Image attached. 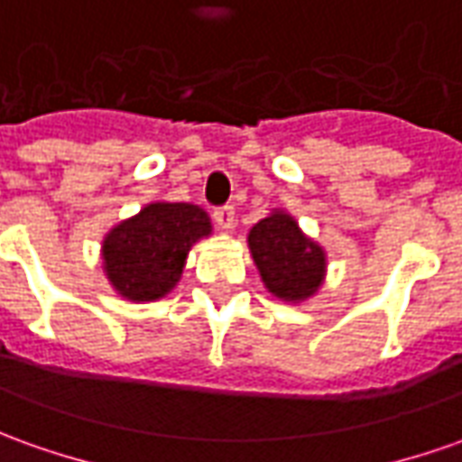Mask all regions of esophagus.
I'll return each mask as SVG.
<instances>
[{"label": "esophagus", "mask_w": 462, "mask_h": 462, "mask_svg": "<svg viewBox=\"0 0 462 462\" xmlns=\"http://www.w3.org/2000/svg\"><path fill=\"white\" fill-rule=\"evenodd\" d=\"M213 221H216V226H218L221 231H231V228H234V208H231V206L216 208V211H213Z\"/></svg>", "instance_id": "esophagus-1"}]
</instances>
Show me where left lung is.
I'll return each instance as SVG.
<instances>
[{"instance_id": "left-lung-1", "label": "left lung", "mask_w": 462, "mask_h": 462, "mask_svg": "<svg viewBox=\"0 0 462 462\" xmlns=\"http://www.w3.org/2000/svg\"><path fill=\"white\" fill-rule=\"evenodd\" d=\"M249 251L263 286L276 299L297 304L319 291L327 273V254L299 228L291 213L273 208L254 226Z\"/></svg>"}]
</instances>
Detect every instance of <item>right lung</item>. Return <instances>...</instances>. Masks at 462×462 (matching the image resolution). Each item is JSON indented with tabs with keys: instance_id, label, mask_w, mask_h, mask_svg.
<instances>
[{
	"instance_id": "right-lung-1",
	"label": "right lung",
	"mask_w": 462,
	"mask_h": 462,
	"mask_svg": "<svg viewBox=\"0 0 462 462\" xmlns=\"http://www.w3.org/2000/svg\"><path fill=\"white\" fill-rule=\"evenodd\" d=\"M211 231L208 213L193 203H148L105 234V276L128 301L163 299L180 282L193 244Z\"/></svg>"
}]
</instances>
